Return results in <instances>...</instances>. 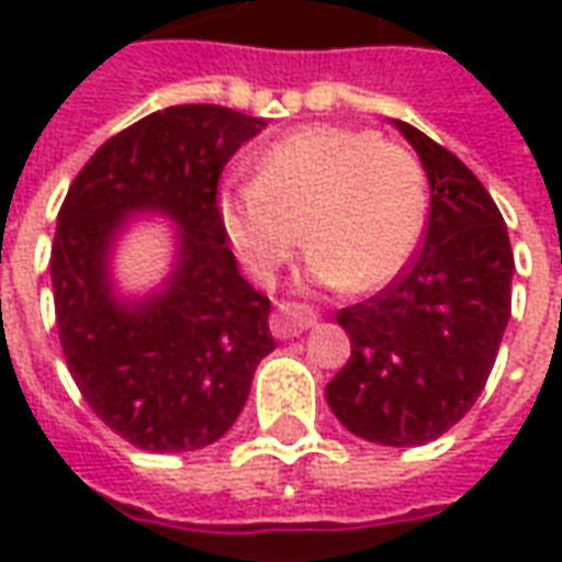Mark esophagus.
Returning <instances> with one entry per match:
<instances>
[{
  "label": "esophagus",
  "instance_id": "34e87169",
  "mask_svg": "<svg viewBox=\"0 0 562 562\" xmlns=\"http://www.w3.org/2000/svg\"><path fill=\"white\" fill-rule=\"evenodd\" d=\"M316 313L310 306L301 304H277V313L270 316V330L277 340H292V337H301L306 328L316 325Z\"/></svg>",
  "mask_w": 562,
  "mask_h": 562
}]
</instances>
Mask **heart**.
<instances>
[{"label": "heart", "mask_w": 562, "mask_h": 562, "mask_svg": "<svg viewBox=\"0 0 562 562\" xmlns=\"http://www.w3.org/2000/svg\"><path fill=\"white\" fill-rule=\"evenodd\" d=\"M427 180L409 149L373 132L304 126L273 140L256 180L222 186L216 216L256 280L306 240V280L376 292L401 277L424 228Z\"/></svg>", "instance_id": "obj_1"}]
</instances>
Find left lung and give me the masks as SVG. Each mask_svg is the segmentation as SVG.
<instances>
[{
    "instance_id": "8db88e82",
    "label": "left lung",
    "mask_w": 562,
    "mask_h": 562,
    "mask_svg": "<svg viewBox=\"0 0 562 562\" xmlns=\"http://www.w3.org/2000/svg\"><path fill=\"white\" fill-rule=\"evenodd\" d=\"M430 183L427 234L401 280L340 310L352 355L325 397L346 430L424 446L470 413L512 316L515 256L494 198L463 161L403 120Z\"/></svg>"
}]
</instances>
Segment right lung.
I'll use <instances>...</instances> for the list:
<instances>
[{
    "instance_id": "right-lung-1",
    "label": "right lung",
    "mask_w": 562,
    "mask_h": 562,
    "mask_svg": "<svg viewBox=\"0 0 562 562\" xmlns=\"http://www.w3.org/2000/svg\"><path fill=\"white\" fill-rule=\"evenodd\" d=\"M265 126L220 104H173L104 140L63 201L50 252L59 342L83 401L135 448L216 442L277 346L270 301L240 277L216 216L225 161ZM138 212L175 222V261L128 299L113 249Z\"/></svg>"
}]
</instances>
